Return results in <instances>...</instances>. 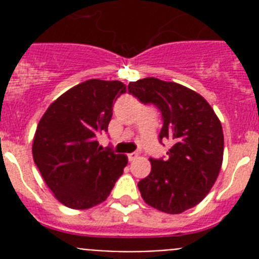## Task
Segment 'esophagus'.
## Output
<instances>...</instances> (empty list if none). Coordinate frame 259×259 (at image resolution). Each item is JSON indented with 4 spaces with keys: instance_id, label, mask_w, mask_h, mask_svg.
Segmentation results:
<instances>
[{
    "instance_id": "1",
    "label": "esophagus",
    "mask_w": 259,
    "mask_h": 259,
    "mask_svg": "<svg viewBox=\"0 0 259 259\" xmlns=\"http://www.w3.org/2000/svg\"><path fill=\"white\" fill-rule=\"evenodd\" d=\"M137 157H139L137 153H131V154H128V161H135Z\"/></svg>"
}]
</instances>
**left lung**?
I'll return each instance as SVG.
<instances>
[{"label": "left lung", "mask_w": 259, "mask_h": 259, "mask_svg": "<svg viewBox=\"0 0 259 259\" xmlns=\"http://www.w3.org/2000/svg\"><path fill=\"white\" fill-rule=\"evenodd\" d=\"M128 92L161 110L159 140L172 143L166 159L150 158L152 171L137 184L141 197L167 214L192 209L206 197L221 171V120L202 96L182 84L145 77L128 84Z\"/></svg>", "instance_id": "1"}]
</instances>
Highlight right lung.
I'll return each instance as SVG.
<instances>
[{"mask_svg":"<svg viewBox=\"0 0 259 259\" xmlns=\"http://www.w3.org/2000/svg\"><path fill=\"white\" fill-rule=\"evenodd\" d=\"M122 81L91 79L53 102L37 124L32 154L54 197L70 209H91L109 197L128 159L98 145L107 131Z\"/></svg>","mask_w":259,"mask_h":259,"instance_id":"add662e5","label":"right lung"}]
</instances>
